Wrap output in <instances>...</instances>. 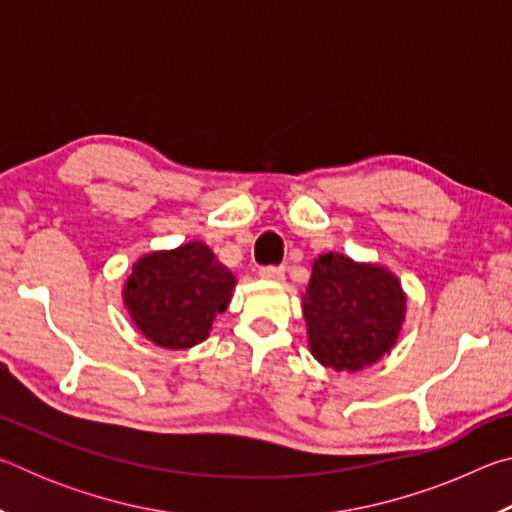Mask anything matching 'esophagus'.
I'll return each mask as SVG.
<instances>
[{"mask_svg":"<svg viewBox=\"0 0 512 512\" xmlns=\"http://www.w3.org/2000/svg\"><path fill=\"white\" fill-rule=\"evenodd\" d=\"M259 277L268 282H280L284 277V266H264L259 268Z\"/></svg>","mask_w":512,"mask_h":512,"instance_id":"esophagus-1","label":"esophagus"}]
</instances>
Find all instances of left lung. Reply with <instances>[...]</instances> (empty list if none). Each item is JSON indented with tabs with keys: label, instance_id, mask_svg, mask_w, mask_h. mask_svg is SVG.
I'll use <instances>...</instances> for the list:
<instances>
[{
	"label": "left lung",
	"instance_id": "8db88e82",
	"mask_svg": "<svg viewBox=\"0 0 512 512\" xmlns=\"http://www.w3.org/2000/svg\"><path fill=\"white\" fill-rule=\"evenodd\" d=\"M302 316L318 363L336 372H359L400 339L406 293L397 275L379 262L323 253L311 264Z\"/></svg>",
	"mask_w": 512,
	"mask_h": 512
}]
</instances>
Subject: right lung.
<instances>
[{
    "label": "right lung",
    "instance_id": "right-lung-1",
    "mask_svg": "<svg viewBox=\"0 0 512 512\" xmlns=\"http://www.w3.org/2000/svg\"><path fill=\"white\" fill-rule=\"evenodd\" d=\"M235 284V275L210 246L187 241L137 259L121 298L142 336L164 350H187L210 336L214 318L230 305Z\"/></svg>",
    "mask_w": 512,
    "mask_h": 512
}]
</instances>
